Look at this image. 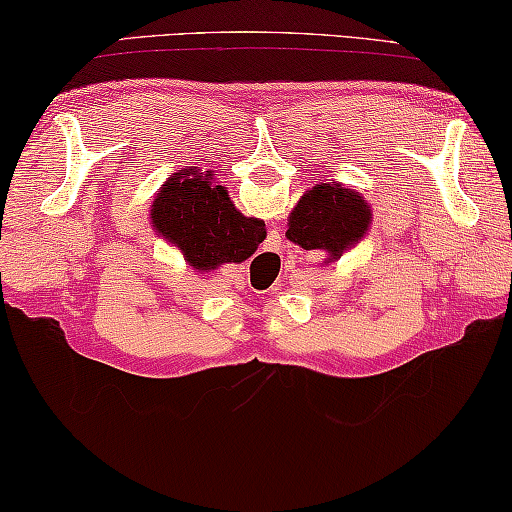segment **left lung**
I'll return each mask as SVG.
<instances>
[{"mask_svg":"<svg viewBox=\"0 0 512 512\" xmlns=\"http://www.w3.org/2000/svg\"><path fill=\"white\" fill-rule=\"evenodd\" d=\"M372 212L360 194L342 184H316L288 217L286 238L302 249L328 251L332 258L365 235Z\"/></svg>","mask_w":512,"mask_h":512,"instance_id":"1","label":"left lung"}]
</instances>
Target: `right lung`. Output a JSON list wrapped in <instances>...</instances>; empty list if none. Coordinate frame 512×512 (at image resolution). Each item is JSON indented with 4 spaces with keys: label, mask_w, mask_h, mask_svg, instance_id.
Segmentation results:
<instances>
[{
    "label": "right lung",
    "mask_w": 512,
    "mask_h": 512,
    "mask_svg": "<svg viewBox=\"0 0 512 512\" xmlns=\"http://www.w3.org/2000/svg\"><path fill=\"white\" fill-rule=\"evenodd\" d=\"M152 221L196 270L247 261L265 240L263 221L240 214L226 189L194 168L173 175L161 187L152 205Z\"/></svg>",
    "instance_id": "right-lung-1"
}]
</instances>
